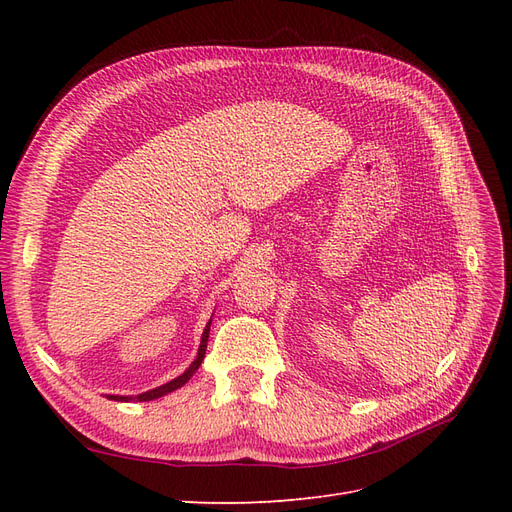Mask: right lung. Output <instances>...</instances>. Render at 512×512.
Masks as SVG:
<instances>
[{"label":"right lung","instance_id":"1","mask_svg":"<svg viewBox=\"0 0 512 512\" xmlns=\"http://www.w3.org/2000/svg\"><path fill=\"white\" fill-rule=\"evenodd\" d=\"M209 331H211V320L207 322V327H205V331H203V337H200V346H198L196 359H194V361L190 363V367L185 369L183 374L177 376L175 380H170V382H166V384H162V386H156V389H151V391L141 393V395H106V399H113V401H151V399H158V397H164V395H168V393H173V391L181 389V386L196 374V369L200 367V363H203V359H205L207 342H209Z\"/></svg>","mask_w":512,"mask_h":512}]
</instances>
